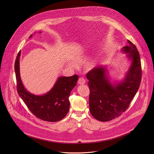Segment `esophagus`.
Returning <instances> with one entry per match:
<instances>
[{"label":"esophagus","mask_w":154,"mask_h":154,"mask_svg":"<svg viewBox=\"0 0 154 154\" xmlns=\"http://www.w3.org/2000/svg\"><path fill=\"white\" fill-rule=\"evenodd\" d=\"M85 83V79L84 78H80L78 79V84L83 85Z\"/></svg>","instance_id":"obj_1"}]
</instances>
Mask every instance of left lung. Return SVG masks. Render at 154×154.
<instances>
[{
	"mask_svg": "<svg viewBox=\"0 0 154 154\" xmlns=\"http://www.w3.org/2000/svg\"><path fill=\"white\" fill-rule=\"evenodd\" d=\"M128 42L129 45L122 50L128 54L132 63L123 81L112 85L103 66L95 67L87 74L90 112L99 121L109 122L120 116L129 107L139 88L142 79L139 53L134 44Z\"/></svg>",
	"mask_w": 154,
	"mask_h": 154,
	"instance_id": "obj_1",
	"label": "left lung"
}]
</instances>
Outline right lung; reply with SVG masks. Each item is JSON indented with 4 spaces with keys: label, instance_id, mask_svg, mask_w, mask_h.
<instances>
[{
    "label": "right lung",
    "instance_id": "add662e5",
    "mask_svg": "<svg viewBox=\"0 0 154 154\" xmlns=\"http://www.w3.org/2000/svg\"><path fill=\"white\" fill-rule=\"evenodd\" d=\"M32 35L29 36V38ZM19 51L15 63L17 92L28 109L38 119L48 122H56L66 116L70 107L69 97L76 85L78 76L59 77L53 88L43 95L31 94L23 87L20 77Z\"/></svg>",
    "mask_w": 154,
    "mask_h": 154
}]
</instances>
